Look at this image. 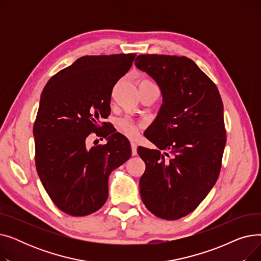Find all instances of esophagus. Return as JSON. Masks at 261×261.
Wrapping results in <instances>:
<instances>
[{
  "mask_svg": "<svg viewBox=\"0 0 261 261\" xmlns=\"http://www.w3.org/2000/svg\"><path fill=\"white\" fill-rule=\"evenodd\" d=\"M131 149H132V155L138 154V145L135 142H131Z\"/></svg>",
  "mask_w": 261,
  "mask_h": 261,
  "instance_id": "esophagus-1",
  "label": "esophagus"
}]
</instances>
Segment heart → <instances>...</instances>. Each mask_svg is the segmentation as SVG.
I'll use <instances>...</instances> for the list:
<instances>
[{
  "mask_svg": "<svg viewBox=\"0 0 261 261\" xmlns=\"http://www.w3.org/2000/svg\"><path fill=\"white\" fill-rule=\"evenodd\" d=\"M142 127V123L135 121L130 117H121L116 121V128L119 132L125 134L128 138H135L138 135L139 129Z\"/></svg>",
  "mask_w": 261,
  "mask_h": 261,
  "instance_id": "heart-1",
  "label": "heart"
}]
</instances>
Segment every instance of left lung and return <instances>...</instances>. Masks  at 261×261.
Here are the masks:
<instances>
[{
  "label": "left lung",
  "mask_w": 261,
  "mask_h": 261,
  "mask_svg": "<svg viewBox=\"0 0 261 261\" xmlns=\"http://www.w3.org/2000/svg\"><path fill=\"white\" fill-rule=\"evenodd\" d=\"M134 64L156 82L163 97L145 135L156 149L138 148L146 164L141 197L156 217L176 220L198 207L220 173L226 143L222 99L187 57L140 55Z\"/></svg>",
  "instance_id": "8db88e82"
}]
</instances>
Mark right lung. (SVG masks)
<instances>
[{
	"mask_svg": "<svg viewBox=\"0 0 261 261\" xmlns=\"http://www.w3.org/2000/svg\"><path fill=\"white\" fill-rule=\"evenodd\" d=\"M135 56L80 57L54 75L41 94L34 125L37 172L51 201L65 214L81 217L98 211L108 199L110 173L131 156L126 136L107 122L106 145L88 148L87 139L111 112L112 89Z\"/></svg>",
	"mask_w": 261,
	"mask_h": 261,
	"instance_id": "1",
	"label": "right lung"
}]
</instances>
